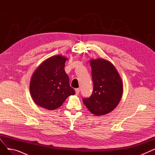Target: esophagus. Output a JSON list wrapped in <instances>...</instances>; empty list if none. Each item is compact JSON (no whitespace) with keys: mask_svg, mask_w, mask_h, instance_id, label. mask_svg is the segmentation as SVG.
I'll list each match as a JSON object with an SVG mask.
<instances>
[{"mask_svg":"<svg viewBox=\"0 0 155 155\" xmlns=\"http://www.w3.org/2000/svg\"><path fill=\"white\" fill-rule=\"evenodd\" d=\"M75 93H76V94L77 95H78V94H79V92H80V88H75Z\"/></svg>","mask_w":155,"mask_h":155,"instance_id":"esophagus-1","label":"esophagus"}]
</instances>
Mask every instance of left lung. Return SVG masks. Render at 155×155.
Wrapping results in <instances>:
<instances>
[{
    "instance_id": "left-lung-1",
    "label": "left lung",
    "mask_w": 155,
    "mask_h": 155,
    "mask_svg": "<svg viewBox=\"0 0 155 155\" xmlns=\"http://www.w3.org/2000/svg\"><path fill=\"white\" fill-rule=\"evenodd\" d=\"M92 78L94 88L88 98L83 102L95 116L107 114L114 109L123 92L121 78L114 66L104 59L92 60Z\"/></svg>"
}]
</instances>
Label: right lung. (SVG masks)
Here are the masks:
<instances>
[{
  "instance_id": "obj_1",
  "label": "right lung",
  "mask_w": 155,
  "mask_h": 155,
  "mask_svg": "<svg viewBox=\"0 0 155 155\" xmlns=\"http://www.w3.org/2000/svg\"><path fill=\"white\" fill-rule=\"evenodd\" d=\"M67 58L57 55L47 59L36 70L30 82L34 102L48 110L60 107L70 95L75 94L64 67Z\"/></svg>"
}]
</instances>
